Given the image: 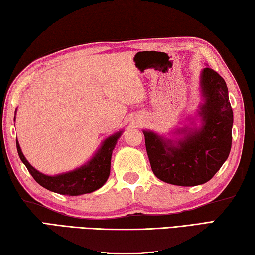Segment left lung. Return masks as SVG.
<instances>
[{"label":"left lung","instance_id":"left-lung-1","mask_svg":"<svg viewBox=\"0 0 255 255\" xmlns=\"http://www.w3.org/2000/svg\"><path fill=\"white\" fill-rule=\"evenodd\" d=\"M201 86L205 102L200 111L203 121L200 131H190L184 140L174 143L143 132L152 171L166 183L203 184L221 169L231 151L233 111L227 83L218 72L205 68Z\"/></svg>","mask_w":255,"mask_h":255}]
</instances>
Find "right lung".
<instances>
[{"instance_id": "obj_1", "label": "right lung", "mask_w": 255, "mask_h": 255, "mask_svg": "<svg viewBox=\"0 0 255 255\" xmlns=\"http://www.w3.org/2000/svg\"><path fill=\"white\" fill-rule=\"evenodd\" d=\"M120 135H121V132L107 138L102 147L88 164L78 170L56 176H49L36 171L24 157L18 142H16V148L21 161L25 164L26 169L38 184L59 194L81 195L100 189L107 182L110 175V167H111L112 151Z\"/></svg>"}]
</instances>
